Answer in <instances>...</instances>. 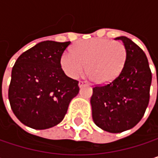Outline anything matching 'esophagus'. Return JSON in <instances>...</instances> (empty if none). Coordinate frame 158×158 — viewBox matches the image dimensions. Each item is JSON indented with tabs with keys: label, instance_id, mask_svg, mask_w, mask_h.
Listing matches in <instances>:
<instances>
[{
	"label": "esophagus",
	"instance_id": "34e87169",
	"mask_svg": "<svg viewBox=\"0 0 158 158\" xmlns=\"http://www.w3.org/2000/svg\"><path fill=\"white\" fill-rule=\"evenodd\" d=\"M87 85H89V83H87L86 81H79V88H81V87H84V86H87Z\"/></svg>",
	"mask_w": 158,
	"mask_h": 158
}]
</instances>
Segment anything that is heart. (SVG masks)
Masks as SVG:
<instances>
[{
	"label": "heart",
	"instance_id": "b5f03b06",
	"mask_svg": "<svg viewBox=\"0 0 158 158\" xmlns=\"http://www.w3.org/2000/svg\"><path fill=\"white\" fill-rule=\"evenodd\" d=\"M126 58V48L122 42L107 38H91L75 44L71 53H64L60 58V65L66 75L71 79L79 78L87 69L96 83L105 85L119 77Z\"/></svg>",
	"mask_w": 158,
	"mask_h": 158
}]
</instances>
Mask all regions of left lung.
Wrapping results in <instances>:
<instances>
[{
  "instance_id": "obj_1",
  "label": "left lung",
  "mask_w": 158,
  "mask_h": 158,
  "mask_svg": "<svg viewBox=\"0 0 158 158\" xmlns=\"http://www.w3.org/2000/svg\"><path fill=\"white\" fill-rule=\"evenodd\" d=\"M115 39L122 40L126 48L124 68L112 82L95 86L90 98L93 122L113 134L129 130L140 122L148 106L152 81L144 52L126 36Z\"/></svg>"
}]
</instances>
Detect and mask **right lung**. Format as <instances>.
<instances>
[{
	"mask_svg": "<svg viewBox=\"0 0 158 158\" xmlns=\"http://www.w3.org/2000/svg\"><path fill=\"white\" fill-rule=\"evenodd\" d=\"M69 45V41H43L17 58L8 98L15 115L24 125L43 130L58 124L78 95L79 81L68 77L60 65Z\"/></svg>",
	"mask_w": 158,
	"mask_h": 158,
	"instance_id": "1",
	"label": "right lung"
}]
</instances>
